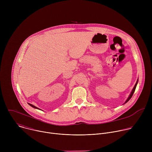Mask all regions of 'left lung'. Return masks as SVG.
Segmentation results:
<instances>
[{"mask_svg":"<svg viewBox=\"0 0 152 152\" xmlns=\"http://www.w3.org/2000/svg\"><path fill=\"white\" fill-rule=\"evenodd\" d=\"M138 81V80H137V82H136V83H135V86H134V88H133V90H132V92H131V94H130V96H129L128 99L126 100V101L125 102V103H127V102L130 99H131V97H132V96H133V94H134V92H135V89H136V87H137V85Z\"/></svg>","mask_w":152,"mask_h":152,"instance_id":"obj_1","label":"left lung"}]
</instances>
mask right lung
Wrapping results in <instances>:
<instances>
[{
    "label": "right lung",
    "instance_id": "right-lung-1",
    "mask_svg": "<svg viewBox=\"0 0 152 152\" xmlns=\"http://www.w3.org/2000/svg\"><path fill=\"white\" fill-rule=\"evenodd\" d=\"M31 106H32V107H33L34 108H35V109H39V108H38L37 107H36V106H35L34 105H33V104H31V103H28Z\"/></svg>",
    "mask_w": 152,
    "mask_h": 152
}]
</instances>
